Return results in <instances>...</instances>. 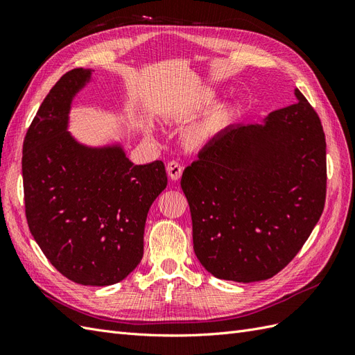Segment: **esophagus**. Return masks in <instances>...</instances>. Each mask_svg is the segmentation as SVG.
<instances>
[{
  "mask_svg": "<svg viewBox=\"0 0 355 355\" xmlns=\"http://www.w3.org/2000/svg\"><path fill=\"white\" fill-rule=\"evenodd\" d=\"M182 166L178 163V161H170V163L167 164V173H168V178L171 179V180H178L179 178H180V175H182Z\"/></svg>",
  "mask_w": 355,
  "mask_h": 355,
  "instance_id": "34e87169",
  "label": "esophagus"
}]
</instances>
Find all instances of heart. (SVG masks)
Here are the masks:
<instances>
[{
	"mask_svg": "<svg viewBox=\"0 0 355 355\" xmlns=\"http://www.w3.org/2000/svg\"><path fill=\"white\" fill-rule=\"evenodd\" d=\"M218 98V92L216 90H207L204 92L198 99H196L192 108H204L210 103L214 102V99ZM232 112V105L230 102H223L220 105H216L214 108L209 112V115L204 118V121L192 132L191 137L192 141L197 144L206 142L210 136L216 133L219 128L228 121V118L231 116Z\"/></svg>",
	"mask_w": 355,
	"mask_h": 355,
	"instance_id": "obj_1",
	"label": "heart"
}]
</instances>
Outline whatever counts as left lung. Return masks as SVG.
<instances>
[{"label":"left lung","instance_id":"obj_1","mask_svg":"<svg viewBox=\"0 0 355 355\" xmlns=\"http://www.w3.org/2000/svg\"><path fill=\"white\" fill-rule=\"evenodd\" d=\"M295 98L261 121L228 127L182 175L194 252L220 280L274 277L302 249L323 213V127L297 89Z\"/></svg>","mask_w":355,"mask_h":355}]
</instances>
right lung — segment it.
Here are the masks:
<instances>
[{"label":"right lung","mask_w":355,"mask_h":355,"mask_svg":"<svg viewBox=\"0 0 355 355\" xmlns=\"http://www.w3.org/2000/svg\"><path fill=\"white\" fill-rule=\"evenodd\" d=\"M92 69H72L46 96L24 141L32 237L56 270L83 286H111L142 261L149 207L167 187L163 161L136 166L121 141L80 142L69 132Z\"/></svg>","instance_id":"add662e5"}]
</instances>
